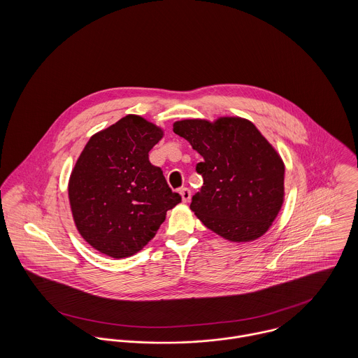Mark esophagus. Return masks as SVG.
Segmentation results:
<instances>
[{
    "label": "esophagus",
    "mask_w": 358,
    "mask_h": 358,
    "mask_svg": "<svg viewBox=\"0 0 358 358\" xmlns=\"http://www.w3.org/2000/svg\"><path fill=\"white\" fill-rule=\"evenodd\" d=\"M179 193H180V197H182V201H183V203H189V201H190V199H192V192H190L187 187L180 189Z\"/></svg>",
    "instance_id": "obj_1"
}]
</instances>
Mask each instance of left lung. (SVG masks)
Wrapping results in <instances>:
<instances>
[{"instance_id":"left-lung-1","label":"left lung","mask_w":358,"mask_h":358,"mask_svg":"<svg viewBox=\"0 0 358 358\" xmlns=\"http://www.w3.org/2000/svg\"><path fill=\"white\" fill-rule=\"evenodd\" d=\"M173 132L204 158L197 164L204 183L192 199L194 215L227 241L262 237L285 199V165L273 145L237 115L175 121Z\"/></svg>"}]
</instances>
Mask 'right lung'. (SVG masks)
<instances>
[{
  "instance_id": "1",
  "label": "right lung",
  "mask_w": 358,
  "mask_h": 358,
  "mask_svg": "<svg viewBox=\"0 0 358 358\" xmlns=\"http://www.w3.org/2000/svg\"><path fill=\"white\" fill-rule=\"evenodd\" d=\"M164 129L128 114L94 134L69 179V201L81 237L101 254L122 259L149 244L180 203L149 152Z\"/></svg>"
}]
</instances>
